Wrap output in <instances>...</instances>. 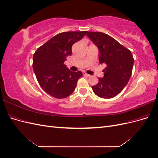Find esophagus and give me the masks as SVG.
Segmentation results:
<instances>
[{
    "mask_svg": "<svg viewBox=\"0 0 158 158\" xmlns=\"http://www.w3.org/2000/svg\"><path fill=\"white\" fill-rule=\"evenodd\" d=\"M83 74H84V76H87V77H89V76H91V75H89V74H88L87 73H85V72H83Z\"/></svg>",
    "mask_w": 158,
    "mask_h": 158,
    "instance_id": "34e87169",
    "label": "esophagus"
}]
</instances>
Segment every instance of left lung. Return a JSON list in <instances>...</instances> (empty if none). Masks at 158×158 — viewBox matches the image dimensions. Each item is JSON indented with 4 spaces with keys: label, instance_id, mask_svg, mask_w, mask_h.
Returning a JSON list of instances; mask_svg holds the SVG:
<instances>
[{
    "label": "left lung",
    "instance_id": "8db88e82",
    "mask_svg": "<svg viewBox=\"0 0 158 158\" xmlns=\"http://www.w3.org/2000/svg\"><path fill=\"white\" fill-rule=\"evenodd\" d=\"M86 35L99 50L100 64H106L103 78L92 87L98 97L110 99L124 89L132 74L134 59L130 50L106 33L87 31Z\"/></svg>",
    "mask_w": 158,
    "mask_h": 158
}]
</instances>
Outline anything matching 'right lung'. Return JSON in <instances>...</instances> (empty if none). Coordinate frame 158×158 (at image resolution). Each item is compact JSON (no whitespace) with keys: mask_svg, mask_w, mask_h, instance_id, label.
<instances>
[{"mask_svg":"<svg viewBox=\"0 0 158 158\" xmlns=\"http://www.w3.org/2000/svg\"><path fill=\"white\" fill-rule=\"evenodd\" d=\"M86 31L63 32L39 47L33 56V69L40 86L57 99L69 96L82 73L70 71L64 62L72 54V46L82 40Z\"/></svg>","mask_w":158,"mask_h":158,"instance_id":"add662e5","label":"right lung"}]
</instances>
